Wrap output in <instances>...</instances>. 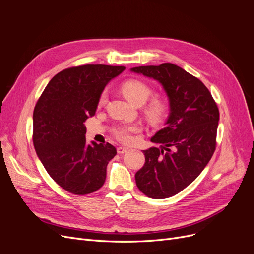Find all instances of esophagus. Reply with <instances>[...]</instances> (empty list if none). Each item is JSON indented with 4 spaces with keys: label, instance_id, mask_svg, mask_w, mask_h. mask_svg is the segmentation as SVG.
Instances as JSON below:
<instances>
[{
    "label": "esophagus",
    "instance_id": "obj_1",
    "mask_svg": "<svg viewBox=\"0 0 254 254\" xmlns=\"http://www.w3.org/2000/svg\"><path fill=\"white\" fill-rule=\"evenodd\" d=\"M127 150H128V148H127V147H118L117 148V153L118 154H124V153L127 152Z\"/></svg>",
    "mask_w": 254,
    "mask_h": 254
}]
</instances>
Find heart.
I'll list each match as a JSON object with an SVG mask.
<instances>
[{"label": "heart", "mask_w": 254, "mask_h": 254, "mask_svg": "<svg viewBox=\"0 0 254 254\" xmlns=\"http://www.w3.org/2000/svg\"><path fill=\"white\" fill-rule=\"evenodd\" d=\"M122 91L127 101L135 105H143L146 103L151 95L150 87L139 80H128L122 86ZM106 102V95H102L100 98V105ZM146 115L153 124L161 123L164 119L167 112V105L161 99H153L148 106L146 107ZM139 129L136 125H124L116 127L113 130L114 136L123 142H127L130 139L131 132H135Z\"/></svg>", "instance_id": "obj_1"}]
</instances>
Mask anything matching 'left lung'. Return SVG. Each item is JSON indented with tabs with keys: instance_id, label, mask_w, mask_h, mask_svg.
Instances as JSON below:
<instances>
[{
	"instance_id": "8db88e82",
	"label": "left lung",
	"mask_w": 254,
	"mask_h": 254,
	"mask_svg": "<svg viewBox=\"0 0 254 254\" xmlns=\"http://www.w3.org/2000/svg\"><path fill=\"white\" fill-rule=\"evenodd\" d=\"M130 72L156 80L169 100L165 127L151 138L159 148L143 150L145 164L135 175L145 195L167 198L194 181L209 163L215 151L219 111L201 80L174 64L136 66Z\"/></svg>"
}]
</instances>
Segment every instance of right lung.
Here are the masks:
<instances>
[{"label": "right lung", "instance_id": "add662e5", "mask_svg": "<svg viewBox=\"0 0 254 254\" xmlns=\"http://www.w3.org/2000/svg\"><path fill=\"white\" fill-rule=\"evenodd\" d=\"M125 66L84 64L53 77L33 114V142L40 161L61 188L77 195L101 189L113 145L86 143L83 123L95 115L105 86Z\"/></svg>", "mask_w": 254, "mask_h": 254}]
</instances>
